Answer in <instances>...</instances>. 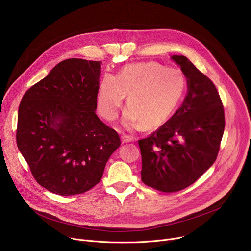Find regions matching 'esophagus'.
Instances as JSON below:
<instances>
[{
	"instance_id": "1",
	"label": "esophagus",
	"mask_w": 251,
	"mask_h": 251,
	"mask_svg": "<svg viewBox=\"0 0 251 251\" xmlns=\"http://www.w3.org/2000/svg\"><path fill=\"white\" fill-rule=\"evenodd\" d=\"M121 140H122V143H123V144H126V143L132 142L133 138H132V137H130V136H127V134H123L122 138H121Z\"/></svg>"
}]
</instances>
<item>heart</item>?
Here are the masks:
<instances>
[{
	"instance_id": "b5f03b06",
	"label": "heart",
	"mask_w": 251,
	"mask_h": 251,
	"mask_svg": "<svg viewBox=\"0 0 251 251\" xmlns=\"http://www.w3.org/2000/svg\"><path fill=\"white\" fill-rule=\"evenodd\" d=\"M186 86V75L178 68H167L152 61L130 63L117 76L103 74L96 92V106L104 120L114 121L127 94L124 125L140 124L142 128H153L174 112Z\"/></svg>"
}]
</instances>
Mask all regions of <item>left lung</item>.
<instances>
[{
  "label": "left lung",
  "mask_w": 251,
  "mask_h": 251,
  "mask_svg": "<svg viewBox=\"0 0 251 251\" xmlns=\"http://www.w3.org/2000/svg\"><path fill=\"white\" fill-rule=\"evenodd\" d=\"M186 75L182 105L150 137L140 140L142 181L166 193L195 183L215 162L225 127L219 93L187 57H171Z\"/></svg>",
  "instance_id": "1"
}]
</instances>
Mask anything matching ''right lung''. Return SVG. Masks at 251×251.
Returning a JSON list of instances; mask_svg holds the SVG:
<instances>
[{"mask_svg":"<svg viewBox=\"0 0 251 251\" xmlns=\"http://www.w3.org/2000/svg\"><path fill=\"white\" fill-rule=\"evenodd\" d=\"M100 61L70 58L24 94L16 140L37 183L61 196L81 194L101 180L121 146L95 113Z\"/></svg>","mask_w":251,"mask_h":251,"instance_id":"right-lung-1","label":"right lung"}]
</instances>
